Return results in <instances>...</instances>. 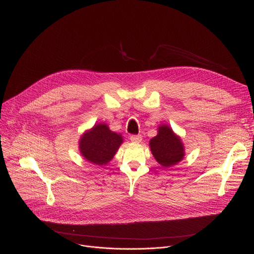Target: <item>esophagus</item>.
<instances>
[{"instance_id": "esophagus-1", "label": "esophagus", "mask_w": 254, "mask_h": 254, "mask_svg": "<svg viewBox=\"0 0 254 254\" xmlns=\"http://www.w3.org/2000/svg\"><path fill=\"white\" fill-rule=\"evenodd\" d=\"M130 141L134 142V143H140L142 141V136L141 135H131L129 137Z\"/></svg>"}]
</instances>
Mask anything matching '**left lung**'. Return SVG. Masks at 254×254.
<instances>
[{
	"label": "left lung",
	"instance_id": "8db88e82",
	"mask_svg": "<svg viewBox=\"0 0 254 254\" xmlns=\"http://www.w3.org/2000/svg\"><path fill=\"white\" fill-rule=\"evenodd\" d=\"M149 146L156 162L164 168L178 164L184 156L181 139L167 125L158 127L157 135L150 140Z\"/></svg>",
	"mask_w": 254,
	"mask_h": 254
}]
</instances>
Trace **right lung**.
<instances>
[{"label":"right lung","mask_w":254,"mask_h":254,"mask_svg":"<svg viewBox=\"0 0 254 254\" xmlns=\"http://www.w3.org/2000/svg\"><path fill=\"white\" fill-rule=\"evenodd\" d=\"M123 142L122 135L110 130L106 124H98L80 138L79 149L86 161L103 166L111 161Z\"/></svg>","instance_id":"obj_1"}]
</instances>
